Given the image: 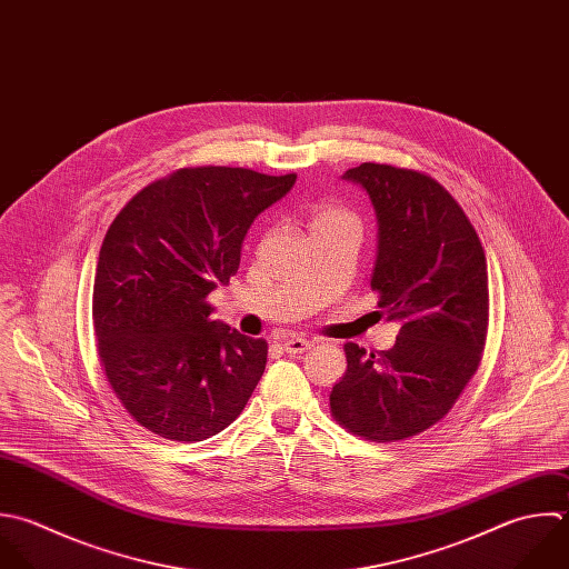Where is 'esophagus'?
Returning a JSON list of instances; mask_svg holds the SVG:
<instances>
[{
  "mask_svg": "<svg viewBox=\"0 0 569 569\" xmlns=\"http://www.w3.org/2000/svg\"><path fill=\"white\" fill-rule=\"evenodd\" d=\"M281 346H283V350H286L288 355H303L306 350L312 348V341L301 339V337H290V339H286Z\"/></svg>",
  "mask_w": 569,
  "mask_h": 569,
  "instance_id": "obj_1",
  "label": "esophagus"
}]
</instances>
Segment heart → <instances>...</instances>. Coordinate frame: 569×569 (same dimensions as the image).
<instances>
[{
  "label": "heart",
  "instance_id": "b5f03b06",
  "mask_svg": "<svg viewBox=\"0 0 569 569\" xmlns=\"http://www.w3.org/2000/svg\"><path fill=\"white\" fill-rule=\"evenodd\" d=\"M341 219H348L341 210L337 208H330V206H321L315 210L312 219H310V230L317 228V226H323V223H330V221H341Z\"/></svg>",
  "mask_w": 569,
  "mask_h": 569
}]
</instances>
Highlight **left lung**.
Masks as SVG:
<instances>
[{
  "instance_id": "1",
  "label": "left lung",
  "mask_w": 569,
  "mask_h": 569,
  "mask_svg": "<svg viewBox=\"0 0 569 569\" xmlns=\"http://www.w3.org/2000/svg\"><path fill=\"white\" fill-rule=\"evenodd\" d=\"M377 217L370 288L397 321L390 350L346 343L348 370L330 392L335 419L377 443L441 421L479 368L488 332V263L470 219L432 177L388 163L343 172Z\"/></svg>"
}]
</instances>
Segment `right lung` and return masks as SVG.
<instances>
[{
  "label": "right lung",
  "instance_id": "add662e5",
  "mask_svg": "<svg viewBox=\"0 0 569 569\" xmlns=\"http://www.w3.org/2000/svg\"><path fill=\"white\" fill-rule=\"evenodd\" d=\"M295 181L248 168H181L137 192L110 223L92 326L108 383L146 430L203 441L246 408L268 343L212 321L206 299L237 274L248 228Z\"/></svg>",
  "mask_w": 569,
  "mask_h": 569
}]
</instances>
